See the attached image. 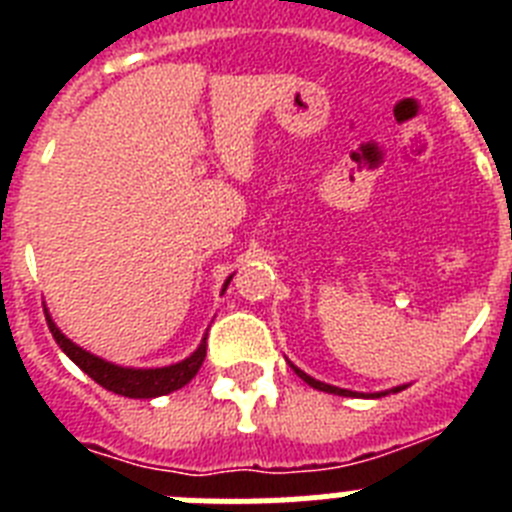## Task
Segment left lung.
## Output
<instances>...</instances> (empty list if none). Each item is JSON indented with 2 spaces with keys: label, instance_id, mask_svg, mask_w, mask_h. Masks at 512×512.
<instances>
[{
  "label": "left lung",
  "instance_id": "obj_1",
  "mask_svg": "<svg viewBox=\"0 0 512 512\" xmlns=\"http://www.w3.org/2000/svg\"><path fill=\"white\" fill-rule=\"evenodd\" d=\"M292 369H295V374L300 379H305L307 384H310V387H315V390H320V392H330V395H343V397H356V392H351V390H341V387H330V384H325V382H318V379H312V377H307L305 372H300V369H297L295 364H292ZM402 387H395V390L392 392H400ZM382 395H387V392H382ZM372 397H379V395H372Z\"/></svg>",
  "mask_w": 512,
  "mask_h": 512
}]
</instances>
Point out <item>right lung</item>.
<instances>
[{
  "mask_svg": "<svg viewBox=\"0 0 512 512\" xmlns=\"http://www.w3.org/2000/svg\"><path fill=\"white\" fill-rule=\"evenodd\" d=\"M228 282H225V287H228ZM45 320H48V328H51L53 338H56V343L61 346L63 354L69 356V359L79 366L81 372L89 374L94 382L102 384L104 390H110L122 397H158V395H169V392L174 390H182L184 384L192 382L194 374L200 372L202 361H205L207 356V336H205V341L200 343V348H197L189 359L179 361V364L164 366V369H125V366H115L110 364V361H102L99 356L79 348L76 343H71L69 338L63 336L48 315H45Z\"/></svg>",
  "mask_w": 512,
  "mask_h": 512,
  "instance_id": "1",
  "label": "right lung"
}]
</instances>
